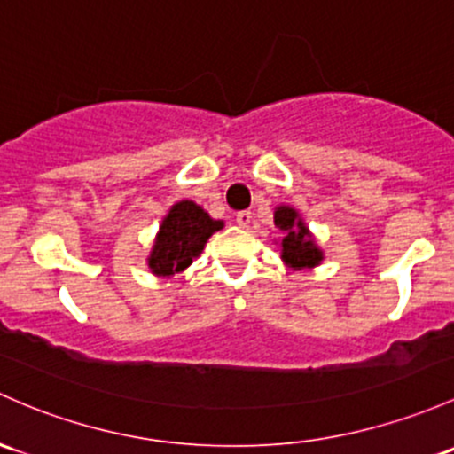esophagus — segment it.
<instances>
[{"label": "esophagus", "instance_id": "obj_1", "mask_svg": "<svg viewBox=\"0 0 454 454\" xmlns=\"http://www.w3.org/2000/svg\"><path fill=\"white\" fill-rule=\"evenodd\" d=\"M235 222H237V226L247 228V226H250V222H252V213L250 211H239V213H237Z\"/></svg>", "mask_w": 454, "mask_h": 454}]
</instances>
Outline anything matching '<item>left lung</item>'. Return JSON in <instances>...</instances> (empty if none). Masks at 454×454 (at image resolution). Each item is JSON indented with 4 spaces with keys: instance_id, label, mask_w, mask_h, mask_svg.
<instances>
[{
    "instance_id": "left-lung-1",
    "label": "left lung",
    "mask_w": 454,
    "mask_h": 454,
    "mask_svg": "<svg viewBox=\"0 0 454 454\" xmlns=\"http://www.w3.org/2000/svg\"><path fill=\"white\" fill-rule=\"evenodd\" d=\"M274 226L280 231L278 250L283 263L291 270H311L324 261L322 247L315 241L313 232L304 223L302 215L289 204L274 208Z\"/></svg>"
}]
</instances>
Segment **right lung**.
<instances>
[{
	"label": "right lung",
	"instance_id": "right-lung-1",
	"mask_svg": "<svg viewBox=\"0 0 454 454\" xmlns=\"http://www.w3.org/2000/svg\"><path fill=\"white\" fill-rule=\"evenodd\" d=\"M222 219H213L193 200H180L167 211L156 232L152 250L147 254V267L154 276L180 274L202 254L208 237L222 231Z\"/></svg>",
	"mask_w": 454,
	"mask_h": 454
}]
</instances>
